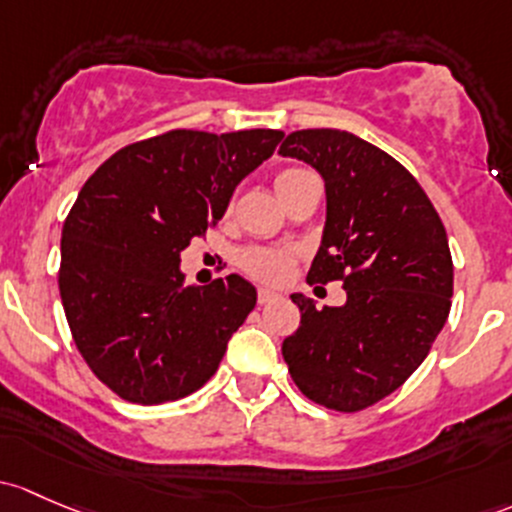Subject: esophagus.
<instances>
[{
    "label": "esophagus",
    "instance_id": "34e87169",
    "mask_svg": "<svg viewBox=\"0 0 512 512\" xmlns=\"http://www.w3.org/2000/svg\"><path fill=\"white\" fill-rule=\"evenodd\" d=\"M277 299L282 297H279L277 292H272V289H260V292H257V301H260V304H272V301Z\"/></svg>",
    "mask_w": 512,
    "mask_h": 512
}]
</instances>
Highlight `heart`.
<instances>
[{
  "mask_svg": "<svg viewBox=\"0 0 512 512\" xmlns=\"http://www.w3.org/2000/svg\"><path fill=\"white\" fill-rule=\"evenodd\" d=\"M304 169H282L274 179V184H284L292 176L301 174ZM294 257L292 252L279 250V247H247V250L240 252V267L245 270L250 277L262 279V282H284L292 272Z\"/></svg>",
  "mask_w": 512,
  "mask_h": 512,
  "instance_id": "obj_1",
  "label": "heart"
}]
</instances>
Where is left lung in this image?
I'll list each match as a JSON object with an SVG mask.
<instances>
[{
    "mask_svg": "<svg viewBox=\"0 0 512 512\" xmlns=\"http://www.w3.org/2000/svg\"><path fill=\"white\" fill-rule=\"evenodd\" d=\"M282 157L314 166L326 225L306 282L341 279L343 306L292 294L301 324L284 338L289 375L309 400L358 412L422 365L446 324L454 265L444 223L417 179L375 144L341 129H299Z\"/></svg>",
    "mask_w": 512,
    "mask_h": 512,
    "instance_id": "8db88e82",
    "label": "left lung"
}]
</instances>
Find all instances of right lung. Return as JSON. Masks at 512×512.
Listing matches in <instances>:
<instances>
[{"label": "right lung", "mask_w": 512, "mask_h": 512, "mask_svg": "<svg viewBox=\"0 0 512 512\" xmlns=\"http://www.w3.org/2000/svg\"><path fill=\"white\" fill-rule=\"evenodd\" d=\"M282 137L171 129L115 152L80 188L63 223L58 289L80 355L122 400H181L218 370L257 292L240 274L186 287L181 252Z\"/></svg>", "instance_id": "1"}]
</instances>
